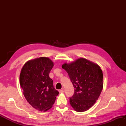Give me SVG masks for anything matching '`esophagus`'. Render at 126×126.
Instances as JSON below:
<instances>
[{
  "label": "esophagus",
  "instance_id": "obj_1",
  "mask_svg": "<svg viewBox=\"0 0 126 126\" xmlns=\"http://www.w3.org/2000/svg\"><path fill=\"white\" fill-rule=\"evenodd\" d=\"M59 92H60V93H64V90L63 89L59 90Z\"/></svg>",
  "mask_w": 126,
  "mask_h": 126
}]
</instances>
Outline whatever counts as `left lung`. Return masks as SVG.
<instances>
[{
    "mask_svg": "<svg viewBox=\"0 0 126 126\" xmlns=\"http://www.w3.org/2000/svg\"><path fill=\"white\" fill-rule=\"evenodd\" d=\"M67 72L74 87L70 103L76 111L88 110L94 105L103 89V73L98 65L81 58L62 66Z\"/></svg>",
    "mask_w": 126,
    "mask_h": 126,
    "instance_id": "8db88e82",
    "label": "left lung"
}]
</instances>
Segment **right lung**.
<instances>
[{
	"mask_svg": "<svg viewBox=\"0 0 126 126\" xmlns=\"http://www.w3.org/2000/svg\"><path fill=\"white\" fill-rule=\"evenodd\" d=\"M53 66L49 58L39 57L27 62L20 72L23 94L32 107L39 111H46L51 108L59 94L49 76Z\"/></svg>",
	"mask_w": 126,
	"mask_h": 126,
	"instance_id": "add662e5",
	"label": "right lung"
}]
</instances>
